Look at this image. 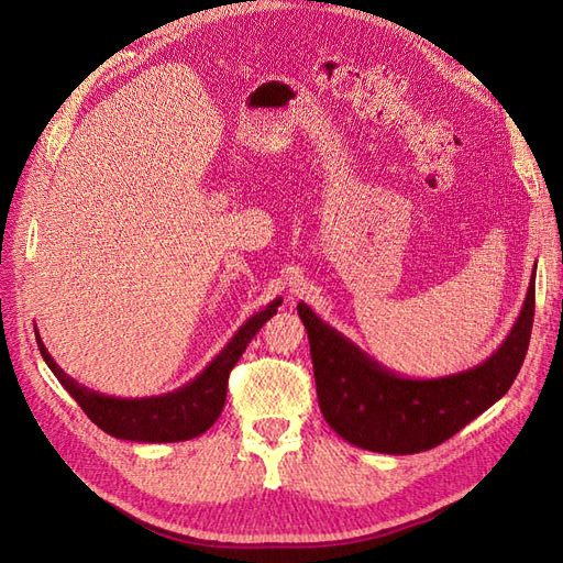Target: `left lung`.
Returning <instances> with one entry per match:
<instances>
[{
    "label": "left lung",
    "mask_w": 563,
    "mask_h": 563,
    "mask_svg": "<svg viewBox=\"0 0 563 563\" xmlns=\"http://www.w3.org/2000/svg\"><path fill=\"white\" fill-rule=\"evenodd\" d=\"M533 310L531 279L512 331L484 364L444 378H406L298 302L310 338L321 413L340 437L366 451L408 455L444 444L515 383L531 340Z\"/></svg>",
    "instance_id": "1"
}]
</instances>
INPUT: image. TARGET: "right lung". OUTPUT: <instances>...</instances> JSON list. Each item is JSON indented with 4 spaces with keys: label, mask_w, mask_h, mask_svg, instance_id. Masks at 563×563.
Listing matches in <instances>:
<instances>
[{
    "label": "right lung",
    "mask_w": 563,
    "mask_h": 563,
    "mask_svg": "<svg viewBox=\"0 0 563 563\" xmlns=\"http://www.w3.org/2000/svg\"><path fill=\"white\" fill-rule=\"evenodd\" d=\"M282 298L272 300L265 310L249 317L230 343L216 354V360L203 368L195 380L166 391L157 397L122 399L108 397L79 385L54 362V356L44 347L40 331L37 345L46 366L54 371L60 385L70 391V397L81 406L100 430L110 437L126 441H143V444H168V441H187L207 432L218 420L228 397V378L232 366L240 362L253 335L263 329V323L277 314Z\"/></svg>",
    "instance_id": "add662e5"
}]
</instances>
